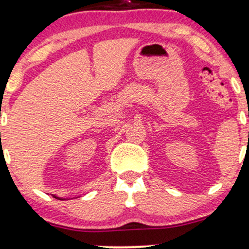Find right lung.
Listing matches in <instances>:
<instances>
[{
    "label": "right lung",
    "mask_w": 249,
    "mask_h": 249,
    "mask_svg": "<svg viewBox=\"0 0 249 249\" xmlns=\"http://www.w3.org/2000/svg\"><path fill=\"white\" fill-rule=\"evenodd\" d=\"M53 197L57 198V199H67V198H62V197H57V196H55V195H53Z\"/></svg>",
    "instance_id": "add662e5"
}]
</instances>
